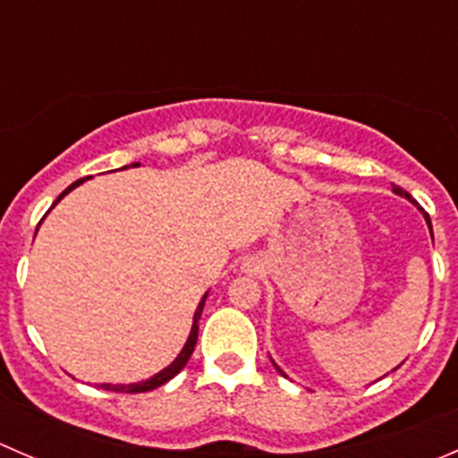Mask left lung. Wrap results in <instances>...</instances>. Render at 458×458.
<instances>
[{
	"label": "left lung",
	"instance_id": "8db88e82",
	"mask_svg": "<svg viewBox=\"0 0 458 458\" xmlns=\"http://www.w3.org/2000/svg\"><path fill=\"white\" fill-rule=\"evenodd\" d=\"M392 188H394V192H396V195L405 197V199H410V201H414V199H412V197H410V195H408V192H405V191H403V188H399V186H392ZM426 219H428V215H426ZM428 224H429V219H428ZM276 370H279V368H276ZM279 372H281V370H279ZM281 374H284V372H281Z\"/></svg>",
	"mask_w": 458,
	"mask_h": 458
}]
</instances>
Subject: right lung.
Wrapping results in <instances>:
<instances>
[{
    "label": "right lung",
    "mask_w": 458,
    "mask_h": 458,
    "mask_svg": "<svg viewBox=\"0 0 458 458\" xmlns=\"http://www.w3.org/2000/svg\"><path fill=\"white\" fill-rule=\"evenodd\" d=\"M132 165H140V164H132ZM80 183H84V179H80V182H75V183H72V186H68L66 191H64L62 195L57 197V201L62 199L64 195H68V192H71L72 188L80 186ZM57 201H55V203H57ZM55 203H53V206H55ZM203 303H206V297L201 299L199 308H197L195 323H192V332H191V336H188L186 345H183L182 354H179V357L174 359V361L170 363V366L165 368V370H161L159 374H155V377L148 378V381H143V383H132V386H108V383H104V386H101V387H106V390H113V392H126V394H135V392H150V390H155V387L164 386L165 381H170V378H173L174 374H179V370H182V368L188 363V359H191V354L195 352L197 335H199V317H201V310H203Z\"/></svg>",
    "instance_id": "right-lung-1"
}]
</instances>
